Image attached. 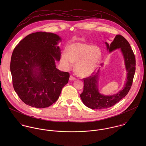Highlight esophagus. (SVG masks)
<instances>
[{"label": "esophagus", "instance_id": "obj_1", "mask_svg": "<svg viewBox=\"0 0 146 146\" xmlns=\"http://www.w3.org/2000/svg\"><path fill=\"white\" fill-rule=\"evenodd\" d=\"M76 79V78L75 77H74L73 75H70V80H75Z\"/></svg>", "mask_w": 146, "mask_h": 146}]
</instances>
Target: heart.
Listing matches in <instances>:
<instances>
[{
  "mask_svg": "<svg viewBox=\"0 0 146 146\" xmlns=\"http://www.w3.org/2000/svg\"><path fill=\"white\" fill-rule=\"evenodd\" d=\"M66 52L61 54L60 62L64 68L68 69L76 62V72L80 76H87L97 68L102 57V52L98 46L80 42L68 45Z\"/></svg>",
  "mask_w": 146,
  "mask_h": 146,
  "instance_id": "1",
  "label": "heart"
}]
</instances>
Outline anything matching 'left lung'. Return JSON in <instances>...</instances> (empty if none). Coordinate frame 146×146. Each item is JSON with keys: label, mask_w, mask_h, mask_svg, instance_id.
Masks as SVG:
<instances>
[{"label": "left lung", "mask_w": 146, "mask_h": 146, "mask_svg": "<svg viewBox=\"0 0 146 146\" xmlns=\"http://www.w3.org/2000/svg\"><path fill=\"white\" fill-rule=\"evenodd\" d=\"M107 49L111 52L116 49L120 48L124 57L125 66L127 72L126 82L124 88L117 94L112 96H104L98 92V75L92 74L88 78L83 79L84 90L80 94L81 99L86 106L92 109H104L109 108L118 103L125 97L129 92L135 71V57L130 45L124 36L116 35L111 44L106 42Z\"/></svg>", "instance_id": "1"}]
</instances>
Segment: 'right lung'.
<instances>
[{"instance_id":"1","label":"right lung","mask_w":146,"mask_h":146,"mask_svg":"<svg viewBox=\"0 0 146 146\" xmlns=\"http://www.w3.org/2000/svg\"><path fill=\"white\" fill-rule=\"evenodd\" d=\"M61 38L56 34L36 32L29 34L15 48L10 69L15 92L30 106L45 108L59 98L70 74L57 69L60 61L57 45Z\"/></svg>"}]
</instances>
